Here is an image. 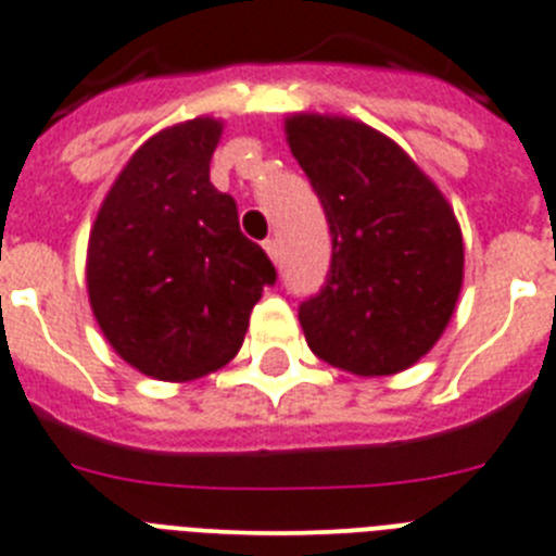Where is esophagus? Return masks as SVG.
<instances>
[{"mask_svg":"<svg viewBox=\"0 0 556 556\" xmlns=\"http://www.w3.org/2000/svg\"><path fill=\"white\" fill-rule=\"evenodd\" d=\"M263 247H266L268 257H271L274 263H279V241H277V238H268V241L263 243Z\"/></svg>","mask_w":556,"mask_h":556,"instance_id":"obj_1","label":"esophagus"}]
</instances>
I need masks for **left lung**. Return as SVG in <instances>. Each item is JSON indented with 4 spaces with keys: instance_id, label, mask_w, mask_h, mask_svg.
<instances>
[{
    "instance_id": "1",
    "label": "left lung",
    "mask_w": 556,
    "mask_h": 556,
    "mask_svg": "<svg viewBox=\"0 0 556 556\" xmlns=\"http://www.w3.org/2000/svg\"><path fill=\"white\" fill-rule=\"evenodd\" d=\"M285 132L332 235L327 282L299 307L307 346L357 377L404 371L438 343L463 288L454 210L368 124L299 113Z\"/></svg>"
}]
</instances>
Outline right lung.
<instances>
[{"label": "right lung", "mask_w": 556, "mask_h": 556, "mask_svg": "<svg viewBox=\"0 0 556 556\" xmlns=\"http://www.w3.org/2000/svg\"><path fill=\"white\" fill-rule=\"evenodd\" d=\"M224 124L193 118L152 135L104 197L88 241V296L132 368L188 382L238 354L277 268L241 232L238 204L210 182Z\"/></svg>", "instance_id": "right-lung-1"}]
</instances>
